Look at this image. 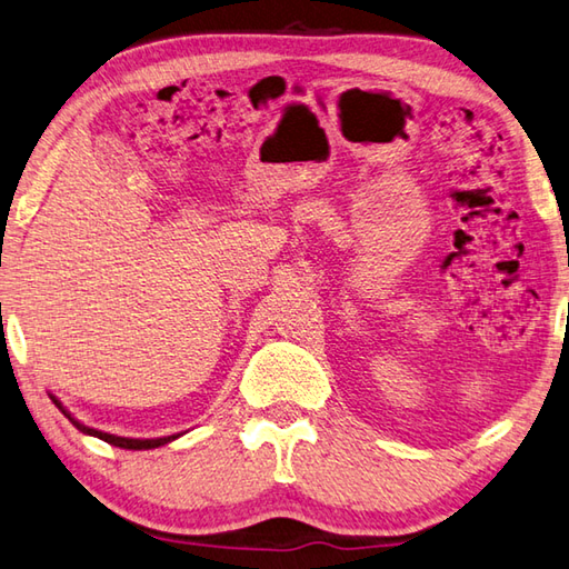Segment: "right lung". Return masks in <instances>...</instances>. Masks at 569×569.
Segmentation results:
<instances>
[{
    "label": "right lung",
    "mask_w": 569,
    "mask_h": 569,
    "mask_svg": "<svg viewBox=\"0 0 569 569\" xmlns=\"http://www.w3.org/2000/svg\"><path fill=\"white\" fill-rule=\"evenodd\" d=\"M53 399V397H51ZM53 405L59 407L66 417L71 419V425L76 427V429H81L83 433H91V437H98L100 441H106V443H110V447H118V449H130V451H142V449H158V447H164L167 441H172V439H177L180 437V433H177V437H162V439H126V437H116V433H106V431H98V429H91V427H86V425H81V421H76L69 411H66L63 407H61V402L59 399H53Z\"/></svg>",
    "instance_id": "right-lung-1"
}]
</instances>
